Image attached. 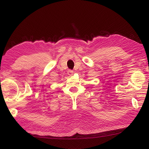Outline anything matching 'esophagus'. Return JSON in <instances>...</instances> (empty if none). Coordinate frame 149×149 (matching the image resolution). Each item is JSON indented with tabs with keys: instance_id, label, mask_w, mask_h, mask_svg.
<instances>
[{
	"instance_id": "obj_1",
	"label": "esophagus",
	"mask_w": 149,
	"mask_h": 149,
	"mask_svg": "<svg viewBox=\"0 0 149 149\" xmlns=\"http://www.w3.org/2000/svg\"><path fill=\"white\" fill-rule=\"evenodd\" d=\"M67 74H68V75H72L74 74V72L71 70H68Z\"/></svg>"
}]
</instances>
